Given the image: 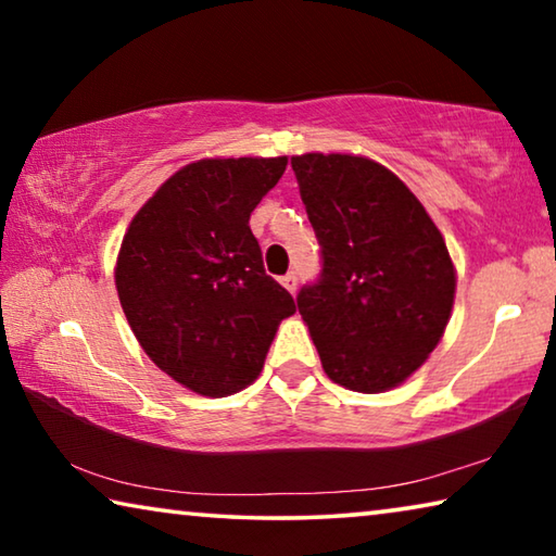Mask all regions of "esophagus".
Here are the masks:
<instances>
[{"instance_id": "esophagus-1", "label": "esophagus", "mask_w": 556, "mask_h": 556, "mask_svg": "<svg viewBox=\"0 0 556 556\" xmlns=\"http://www.w3.org/2000/svg\"><path fill=\"white\" fill-rule=\"evenodd\" d=\"M279 281L287 287V291H291V294H296V275H294V271H289V275L281 277Z\"/></svg>"}]
</instances>
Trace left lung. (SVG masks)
Masks as SVG:
<instances>
[{"label": "left lung", "instance_id": "obj_1", "mask_svg": "<svg viewBox=\"0 0 556 556\" xmlns=\"http://www.w3.org/2000/svg\"><path fill=\"white\" fill-rule=\"evenodd\" d=\"M324 275L296 296L328 378L345 390L397 388L448 326L456 267L446 240L402 178L348 152L291 156Z\"/></svg>", "mask_w": 556, "mask_h": 556}]
</instances>
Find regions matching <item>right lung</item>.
<instances>
[{
  "mask_svg": "<svg viewBox=\"0 0 556 556\" xmlns=\"http://www.w3.org/2000/svg\"><path fill=\"white\" fill-rule=\"evenodd\" d=\"M287 156H205L178 168L131 218L115 287L131 333L168 378L228 397L260 378L296 312L271 279L250 215Z\"/></svg>",
  "mask_w": 556,
  "mask_h": 556,
  "instance_id": "right-lung-1",
  "label": "right lung"
}]
</instances>
